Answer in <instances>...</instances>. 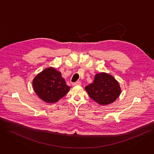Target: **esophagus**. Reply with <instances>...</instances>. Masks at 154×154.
Returning <instances> with one entry per match:
<instances>
[{
  "label": "esophagus",
  "mask_w": 154,
  "mask_h": 154,
  "mask_svg": "<svg viewBox=\"0 0 154 154\" xmlns=\"http://www.w3.org/2000/svg\"><path fill=\"white\" fill-rule=\"evenodd\" d=\"M72 85L73 86H81V82L80 81H77L76 82H73Z\"/></svg>",
  "instance_id": "esophagus-1"
}]
</instances>
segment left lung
Masks as SVG:
<instances>
[{
	"label": "left lung",
	"mask_w": 154,
	"mask_h": 154,
	"mask_svg": "<svg viewBox=\"0 0 154 154\" xmlns=\"http://www.w3.org/2000/svg\"><path fill=\"white\" fill-rule=\"evenodd\" d=\"M89 97L100 105L111 104L119 97L121 88L111 75L102 72L95 75L93 83L85 88Z\"/></svg>",
	"instance_id": "8db88e82"
}]
</instances>
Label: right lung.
I'll list each match as a JSON object with an SVG mask.
<instances>
[{"label":"right lung","instance_id":"1","mask_svg":"<svg viewBox=\"0 0 154 154\" xmlns=\"http://www.w3.org/2000/svg\"><path fill=\"white\" fill-rule=\"evenodd\" d=\"M32 86L36 94L46 103H54L70 91L61 73L54 67L45 68L33 78Z\"/></svg>","mask_w":154,"mask_h":154}]
</instances>
